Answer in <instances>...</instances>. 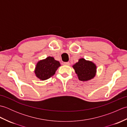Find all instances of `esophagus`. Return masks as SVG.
<instances>
[{
    "label": "esophagus",
    "mask_w": 127,
    "mask_h": 127,
    "mask_svg": "<svg viewBox=\"0 0 127 127\" xmlns=\"http://www.w3.org/2000/svg\"><path fill=\"white\" fill-rule=\"evenodd\" d=\"M63 64L65 65H70V63L69 62H64Z\"/></svg>",
    "instance_id": "esophagus-1"
}]
</instances>
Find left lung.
I'll return each instance as SVG.
<instances>
[{"label":"left lung","mask_w":127,"mask_h":127,"mask_svg":"<svg viewBox=\"0 0 127 127\" xmlns=\"http://www.w3.org/2000/svg\"><path fill=\"white\" fill-rule=\"evenodd\" d=\"M79 80L87 81L93 79L96 72V65L92 62L81 58L72 66Z\"/></svg>","instance_id":"left-lung-1"}]
</instances>
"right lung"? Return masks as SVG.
<instances>
[{
	"instance_id": "add662e5",
	"label": "right lung",
	"mask_w": 127,
	"mask_h": 127,
	"mask_svg": "<svg viewBox=\"0 0 127 127\" xmlns=\"http://www.w3.org/2000/svg\"><path fill=\"white\" fill-rule=\"evenodd\" d=\"M61 64L52 57H48L37 62L34 72L40 80H46L53 76Z\"/></svg>"
}]
</instances>
